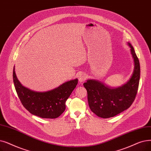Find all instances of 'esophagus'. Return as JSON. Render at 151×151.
<instances>
[{
    "instance_id": "1",
    "label": "esophagus",
    "mask_w": 151,
    "mask_h": 151,
    "mask_svg": "<svg viewBox=\"0 0 151 151\" xmlns=\"http://www.w3.org/2000/svg\"><path fill=\"white\" fill-rule=\"evenodd\" d=\"M78 80H79V82L80 83H82L84 81H85L86 80L87 78V75L86 73H82L81 74H80L79 75H78Z\"/></svg>"
}]
</instances>
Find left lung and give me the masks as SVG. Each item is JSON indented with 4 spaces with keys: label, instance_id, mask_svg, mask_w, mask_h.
Here are the masks:
<instances>
[{
    "label": "left lung",
    "instance_id": "1",
    "mask_svg": "<svg viewBox=\"0 0 151 151\" xmlns=\"http://www.w3.org/2000/svg\"><path fill=\"white\" fill-rule=\"evenodd\" d=\"M134 61L133 72L127 83L110 87L96 80H88L84 86L88 93L89 106L97 116L107 119L128 109L135 99L140 79V65L132 45L128 42Z\"/></svg>",
    "mask_w": 151,
    "mask_h": 151
}]
</instances>
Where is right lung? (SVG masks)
I'll return each mask as SVG.
<instances>
[{
  "label": "right lung",
  "instance_id": "add662e5",
  "mask_svg": "<svg viewBox=\"0 0 151 151\" xmlns=\"http://www.w3.org/2000/svg\"><path fill=\"white\" fill-rule=\"evenodd\" d=\"M14 86L23 106L32 114L43 119H56L65 110V102L78 84V79L65 82L50 91L37 92L24 87L18 80L15 66L13 71Z\"/></svg>",
  "mask_w": 151,
  "mask_h": 151
}]
</instances>
